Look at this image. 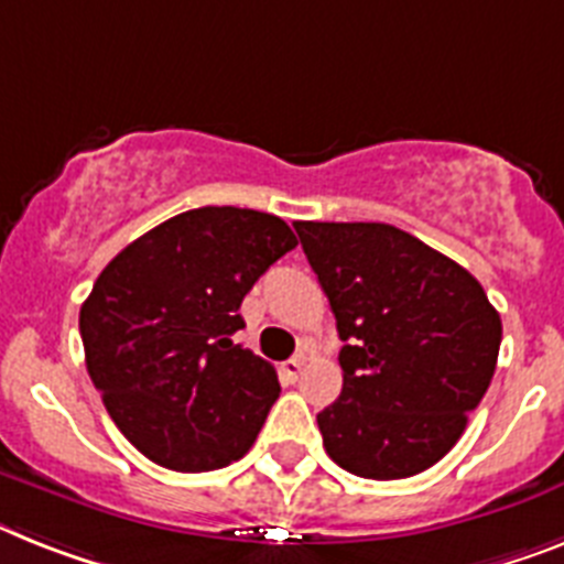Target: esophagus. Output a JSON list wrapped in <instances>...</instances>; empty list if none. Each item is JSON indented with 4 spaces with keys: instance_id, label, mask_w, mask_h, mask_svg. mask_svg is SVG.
Returning <instances> with one entry per match:
<instances>
[{
    "instance_id": "1",
    "label": "esophagus",
    "mask_w": 564,
    "mask_h": 564,
    "mask_svg": "<svg viewBox=\"0 0 564 564\" xmlns=\"http://www.w3.org/2000/svg\"><path fill=\"white\" fill-rule=\"evenodd\" d=\"M302 366H305V357L296 355L291 357V360H285L282 366H279V375H282V380H288V383H296L302 375Z\"/></svg>"
}]
</instances>
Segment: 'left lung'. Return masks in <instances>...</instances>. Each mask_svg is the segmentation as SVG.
Returning <instances> with one entry per match:
<instances>
[{
    "mask_svg": "<svg viewBox=\"0 0 564 564\" xmlns=\"http://www.w3.org/2000/svg\"><path fill=\"white\" fill-rule=\"evenodd\" d=\"M337 319L343 392L316 423L325 453L360 478L438 464L481 403L501 316L449 256L380 221H296Z\"/></svg>",
    "mask_w": 564,
    "mask_h": 564,
    "instance_id": "left-lung-1",
    "label": "left lung"
}]
</instances>
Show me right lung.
Wrapping results in <instances>:
<instances>
[{"instance_id": "add662e5", "label": "right lung", "mask_w": 564, "mask_h": 564, "mask_svg": "<svg viewBox=\"0 0 564 564\" xmlns=\"http://www.w3.org/2000/svg\"><path fill=\"white\" fill-rule=\"evenodd\" d=\"M296 248L279 216L198 207L120 250L80 308L86 369L129 444L175 473H207L253 446L276 371L232 343L239 308Z\"/></svg>"}]
</instances>
